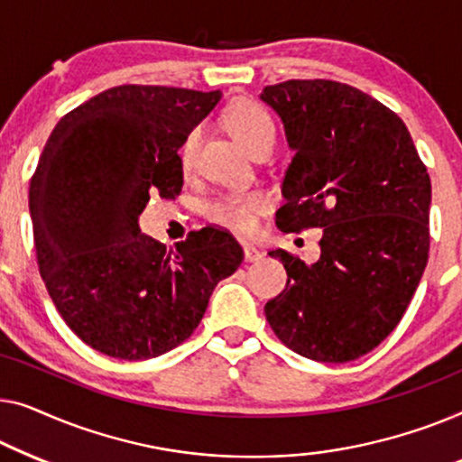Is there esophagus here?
I'll return each mask as SVG.
<instances>
[{
    "instance_id": "obj_1",
    "label": "esophagus",
    "mask_w": 462,
    "mask_h": 462,
    "mask_svg": "<svg viewBox=\"0 0 462 462\" xmlns=\"http://www.w3.org/2000/svg\"><path fill=\"white\" fill-rule=\"evenodd\" d=\"M243 249H245V259H246V262H259V259L263 257V253L259 251L255 245H251V243H245Z\"/></svg>"
}]
</instances>
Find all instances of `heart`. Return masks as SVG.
I'll return each mask as SVG.
<instances>
[{
	"mask_svg": "<svg viewBox=\"0 0 462 462\" xmlns=\"http://www.w3.org/2000/svg\"><path fill=\"white\" fill-rule=\"evenodd\" d=\"M226 127L228 132L243 144L246 151L253 152L265 142H274L276 125L272 116L255 102L240 100L234 102L226 113ZM200 140V129H192L186 135L184 144H181L180 159L181 167L188 169L192 165L194 154ZM268 209V197L259 190L249 192H228L213 200L207 207V216L211 222H216L224 228L246 232L257 224V217Z\"/></svg>",
	"mask_w": 462,
	"mask_h": 462,
	"instance_id": "1",
	"label": "heart"
}]
</instances>
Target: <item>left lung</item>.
<instances>
[{
  "label": "left lung",
  "mask_w": 462,
  "mask_h": 462,
  "mask_svg": "<svg viewBox=\"0 0 462 462\" xmlns=\"http://www.w3.org/2000/svg\"><path fill=\"white\" fill-rule=\"evenodd\" d=\"M259 98L281 116L295 152L276 226L322 228L314 263L270 251L289 278L265 303V318L303 358L356 360L398 327L425 272L427 167L404 121L347 83L291 79Z\"/></svg>",
  "instance_id": "left-lung-1"
}]
</instances>
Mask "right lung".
<instances>
[{
  "mask_svg": "<svg viewBox=\"0 0 462 462\" xmlns=\"http://www.w3.org/2000/svg\"><path fill=\"white\" fill-rule=\"evenodd\" d=\"M222 92L110 88L62 116L31 178L37 265L62 320L96 352L148 360L203 320L216 284L243 263L228 230L207 226L175 251L140 232L151 194L184 186L178 151Z\"/></svg>",
  "mask_w": 462,
  "mask_h": 462,
  "instance_id": "1",
  "label": "right lung"
}]
</instances>
